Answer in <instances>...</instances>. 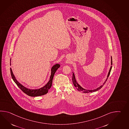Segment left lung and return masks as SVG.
Wrapping results in <instances>:
<instances>
[{"label":"left lung","instance_id":"1","mask_svg":"<svg viewBox=\"0 0 129 129\" xmlns=\"http://www.w3.org/2000/svg\"><path fill=\"white\" fill-rule=\"evenodd\" d=\"M112 57H111V65H112ZM112 68V66H111V68H110V70H109L108 75H107V78L106 80L105 81V82L104 83H103V85H105V84L106 83V82L107 81V80L108 79V78L109 77V75L110 74V73H111V71ZM72 81H73V84H74V86H75V87H76V88L79 91L82 92H84V93H89V92H96V91H97L98 90H100V89H101V88H102V87L103 86V85H102V86H100L99 87L97 88V89H94V90H86V89H84V88H82V87H81L80 85H79V84H78V83L77 82L76 80H75V75H74V73H73Z\"/></svg>","mask_w":129,"mask_h":129}]
</instances>
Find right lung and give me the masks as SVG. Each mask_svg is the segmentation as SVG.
I'll list each match as a JSON object with an SVG mask.
<instances>
[{
	"mask_svg": "<svg viewBox=\"0 0 129 129\" xmlns=\"http://www.w3.org/2000/svg\"><path fill=\"white\" fill-rule=\"evenodd\" d=\"M10 65H11V62H10ZM60 65L59 64H56L54 65V66H53L51 69V74L50 77V79L49 82L47 83L45 86H44L43 87L41 88L40 89H35V90L28 89L26 88L25 87H24V86H23L22 84H21L19 82H18L16 79L14 75L12 73L11 68H10V71H11V74L13 80H14V81L17 84V85L23 92H24L25 94L29 95V96L36 97V96H42V95L46 94V93H48V90L51 87L52 80H53L54 74L58 68H60Z\"/></svg>",
	"mask_w": 129,
	"mask_h": 129,
	"instance_id": "add662e5",
	"label": "right lung"
}]
</instances>
